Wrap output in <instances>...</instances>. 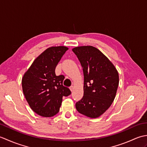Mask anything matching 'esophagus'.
Here are the masks:
<instances>
[{
	"label": "esophagus",
	"instance_id": "obj_1",
	"mask_svg": "<svg viewBox=\"0 0 147 147\" xmlns=\"http://www.w3.org/2000/svg\"><path fill=\"white\" fill-rule=\"evenodd\" d=\"M69 89L71 90V92H73V90H74V86H71L69 87Z\"/></svg>",
	"mask_w": 147,
	"mask_h": 147
}]
</instances>
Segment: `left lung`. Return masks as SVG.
Listing matches in <instances>:
<instances>
[{
	"mask_svg": "<svg viewBox=\"0 0 147 147\" xmlns=\"http://www.w3.org/2000/svg\"><path fill=\"white\" fill-rule=\"evenodd\" d=\"M83 67L84 94L76 110L90 118L103 114L111 105L119 85V74L108 58L92 46L73 49Z\"/></svg>",
	"mask_w": 147,
	"mask_h": 147,
	"instance_id": "left-lung-1",
	"label": "left lung"
}]
</instances>
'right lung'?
Here are the masks:
<instances>
[{"instance_id": "add662e5", "label": "right lung", "mask_w": 147, "mask_h": 147, "mask_svg": "<svg viewBox=\"0 0 147 147\" xmlns=\"http://www.w3.org/2000/svg\"><path fill=\"white\" fill-rule=\"evenodd\" d=\"M68 48L52 47L40 54L22 79L24 95L31 109L43 117L54 116L59 111L62 96L71 92L63 85L64 75L56 76L55 70Z\"/></svg>"}]
</instances>
